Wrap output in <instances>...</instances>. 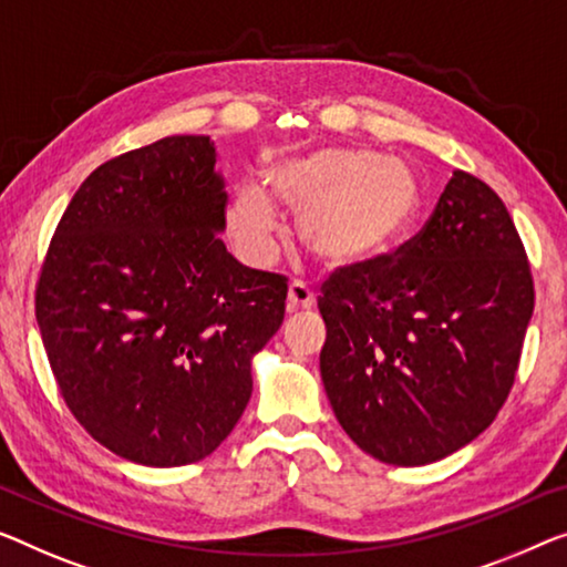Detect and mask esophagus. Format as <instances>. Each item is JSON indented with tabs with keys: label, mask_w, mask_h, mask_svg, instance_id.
<instances>
[{
	"label": "esophagus",
	"mask_w": 567,
	"mask_h": 567,
	"mask_svg": "<svg viewBox=\"0 0 567 567\" xmlns=\"http://www.w3.org/2000/svg\"><path fill=\"white\" fill-rule=\"evenodd\" d=\"M312 306H316V292L300 280L290 282V290H287V310H310Z\"/></svg>",
	"instance_id": "esophagus-1"
}]
</instances>
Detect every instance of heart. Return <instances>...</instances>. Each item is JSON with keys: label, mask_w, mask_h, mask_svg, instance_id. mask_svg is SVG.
<instances>
[{"label": "heart", "mask_w": 567, "mask_h": 567, "mask_svg": "<svg viewBox=\"0 0 567 567\" xmlns=\"http://www.w3.org/2000/svg\"><path fill=\"white\" fill-rule=\"evenodd\" d=\"M267 185L300 210V236L328 265L369 261L402 239L420 208V185L408 163L359 147H318L282 157ZM226 224L239 249L255 261L275 251L277 208L265 188H236Z\"/></svg>", "instance_id": "b5f03b06"}]
</instances>
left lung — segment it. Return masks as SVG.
<instances>
[{
  "label": "left lung",
  "instance_id": "1",
  "mask_svg": "<svg viewBox=\"0 0 567 567\" xmlns=\"http://www.w3.org/2000/svg\"><path fill=\"white\" fill-rule=\"evenodd\" d=\"M320 292V377L361 451L425 466L499 415L535 282L509 210L476 175L455 171L412 239L338 267Z\"/></svg>",
  "mask_w": 567,
  "mask_h": 567
}]
</instances>
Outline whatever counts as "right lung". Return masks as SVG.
I'll return each instance as SVG.
<instances>
[{
	"mask_svg": "<svg viewBox=\"0 0 567 567\" xmlns=\"http://www.w3.org/2000/svg\"><path fill=\"white\" fill-rule=\"evenodd\" d=\"M214 165L203 134L99 165L40 267L35 318L68 410L142 466L196 463L226 441L251 396V357L285 318L287 277L226 251Z\"/></svg>",
	"mask_w": 567,
	"mask_h": 567,
	"instance_id": "1",
	"label": "right lung"
}]
</instances>
